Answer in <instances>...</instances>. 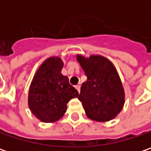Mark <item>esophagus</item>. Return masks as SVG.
<instances>
[{
	"instance_id": "34e87169",
	"label": "esophagus",
	"mask_w": 151,
	"mask_h": 151,
	"mask_svg": "<svg viewBox=\"0 0 151 151\" xmlns=\"http://www.w3.org/2000/svg\"><path fill=\"white\" fill-rule=\"evenodd\" d=\"M76 88L77 89L78 92L80 93V91H81V85H76Z\"/></svg>"
}]
</instances>
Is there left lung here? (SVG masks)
<instances>
[{
	"mask_svg": "<svg viewBox=\"0 0 151 151\" xmlns=\"http://www.w3.org/2000/svg\"><path fill=\"white\" fill-rule=\"evenodd\" d=\"M76 60L87 76L78 96L86 116L96 122H107L116 118L124 107L125 95L114 65L99 55L88 58L77 55Z\"/></svg>",
	"mask_w": 151,
	"mask_h": 151,
	"instance_id": "left-lung-1",
	"label": "left lung"
}]
</instances>
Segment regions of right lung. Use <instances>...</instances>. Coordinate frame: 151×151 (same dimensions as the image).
Masks as SVG:
<instances>
[{"label": "right lung", "mask_w": 151, "mask_h": 151, "mask_svg": "<svg viewBox=\"0 0 151 151\" xmlns=\"http://www.w3.org/2000/svg\"><path fill=\"white\" fill-rule=\"evenodd\" d=\"M64 63L60 57L46 59L38 67L28 91V107L44 123H54L61 119L67 110V103L77 97V90L61 74Z\"/></svg>", "instance_id": "add662e5"}]
</instances>
